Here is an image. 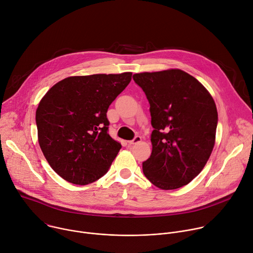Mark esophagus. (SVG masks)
I'll return each mask as SVG.
<instances>
[{
	"instance_id": "34e87169",
	"label": "esophagus",
	"mask_w": 253,
	"mask_h": 253,
	"mask_svg": "<svg viewBox=\"0 0 253 253\" xmlns=\"http://www.w3.org/2000/svg\"><path fill=\"white\" fill-rule=\"evenodd\" d=\"M141 140H142V138L140 136H135V138L133 140L128 141V143H129V145H134V144H137V143L141 142Z\"/></svg>"
}]
</instances>
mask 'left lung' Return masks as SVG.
<instances>
[{
    "label": "left lung",
    "mask_w": 253,
    "mask_h": 253,
    "mask_svg": "<svg viewBox=\"0 0 253 253\" xmlns=\"http://www.w3.org/2000/svg\"><path fill=\"white\" fill-rule=\"evenodd\" d=\"M150 104L152 153L143 173L156 187H182L201 172L215 143L218 114L204 86L179 69L133 75Z\"/></svg>",
    "instance_id": "8db88e82"
}]
</instances>
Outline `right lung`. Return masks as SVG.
I'll list each match as a JSON object with an SVG mask.
<instances>
[{"label":"right lung","instance_id":"right-lung-1","mask_svg":"<svg viewBox=\"0 0 253 253\" xmlns=\"http://www.w3.org/2000/svg\"><path fill=\"white\" fill-rule=\"evenodd\" d=\"M132 73L68 77L55 84L36 111L42 152L66 181L86 185L109 170L121 144L108 134V108Z\"/></svg>","mask_w":253,"mask_h":253}]
</instances>
